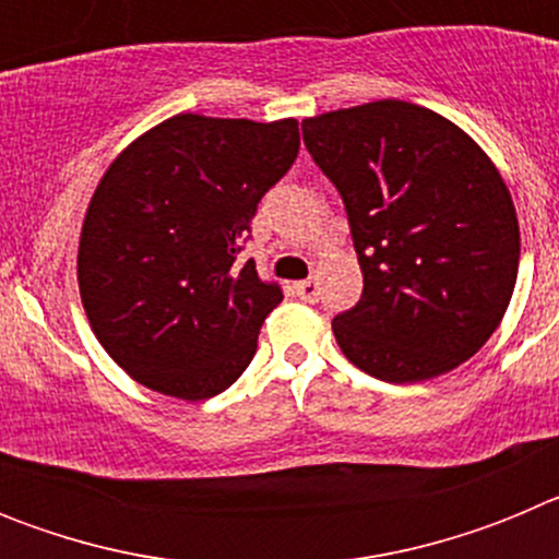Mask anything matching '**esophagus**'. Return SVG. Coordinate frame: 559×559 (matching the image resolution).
Listing matches in <instances>:
<instances>
[{
  "mask_svg": "<svg viewBox=\"0 0 559 559\" xmlns=\"http://www.w3.org/2000/svg\"><path fill=\"white\" fill-rule=\"evenodd\" d=\"M294 288H296V296L305 299V302H316V299H319V283H316L313 276H310V280H302V283H296Z\"/></svg>",
  "mask_w": 559,
  "mask_h": 559,
  "instance_id": "34e87169",
  "label": "esophagus"
}]
</instances>
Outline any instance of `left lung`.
<instances>
[{"instance_id":"left-lung-1","label":"left lung","mask_w":559,"mask_h":559,"mask_svg":"<svg viewBox=\"0 0 559 559\" xmlns=\"http://www.w3.org/2000/svg\"><path fill=\"white\" fill-rule=\"evenodd\" d=\"M364 274L333 319L341 353L389 383L437 378L501 324L521 260L512 195L490 156L431 108L374 100L308 117Z\"/></svg>"}]
</instances>
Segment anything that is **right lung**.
<instances>
[{"label": "right lung", "instance_id": "1", "mask_svg": "<svg viewBox=\"0 0 559 559\" xmlns=\"http://www.w3.org/2000/svg\"><path fill=\"white\" fill-rule=\"evenodd\" d=\"M296 153V120L176 114L111 162L83 221L78 285L97 341L136 383L192 403L249 367L283 288L237 254Z\"/></svg>", "mask_w": 559, "mask_h": 559}]
</instances>
